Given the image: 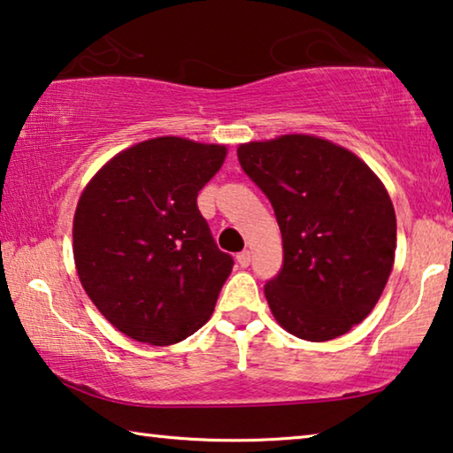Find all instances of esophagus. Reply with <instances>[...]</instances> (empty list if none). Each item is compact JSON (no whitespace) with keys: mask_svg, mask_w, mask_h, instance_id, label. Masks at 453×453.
<instances>
[{"mask_svg":"<svg viewBox=\"0 0 453 453\" xmlns=\"http://www.w3.org/2000/svg\"><path fill=\"white\" fill-rule=\"evenodd\" d=\"M235 260H238V265L242 268H246L250 265V252H248V250H242V252L235 256Z\"/></svg>","mask_w":453,"mask_h":453,"instance_id":"obj_1","label":"esophagus"}]
</instances>
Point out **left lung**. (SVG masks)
<instances>
[{
  "instance_id": "1",
  "label": "left lung",
  "mask_w": 453,
  "mask_h": 453,
  "mask_svg": "<svg viewBox=\"0 0 453 453\" xmlns=\"http://www.w3.org/2000/svg\"><path fill=\"white\" fill-rule=\"evenodd\" d=\"M238 160L282 234V268L265 287L270 311L307 342L348 334L372 311L393 270L396 218L387 188L356 154L315 136L250 142Z\"/></svg>"
}]
</instances>
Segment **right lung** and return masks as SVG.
Instances as JSON below:
<instances>
[{
	"label": "right lung",
	"mask_w": 453,
	"mask_h": 453,
	"mask_svg": "<svg viewBox=\"0 0 453 453\" xmlns=\"http://www.w3.org/2000/svg\"><path fill=\"white\" fill-rule=\"evenodd\" d=\"M226 146L154 138L119 152L81 195L73 252L85 293L121 334L171 346L203 327L234 258L197 195Z\"/></svg>",
	"instance_id": "add662e5"
}]
</instances>
